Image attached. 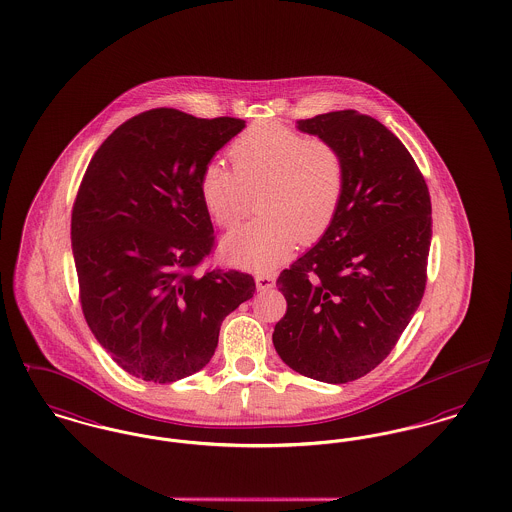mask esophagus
<instances>
[{"mask_svg": "<svg viewBox=\"0 0 512 512\" xmlns=\"http://www.w3.org/2000/svg\"><path fill=\"white\" fill-rule=\"evenodd\" d=\"M255 282H257L259 290H271V288H274V284H276V276L269 274V272H259L255 276Z\"/></svg>", "mask_w": 512, "mask_h": 512, "instance_id": "1", "label": "esophagus"}]
</instances>
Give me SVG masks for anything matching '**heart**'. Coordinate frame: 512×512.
Listing matches in <instances>:
<instances>
[{
	"mask_svg": "<svg viewBox=\"0 0 512 512\" xmlns=\"http://www.w3.org/2000/svg\"><path fill=\"white\" fill-rule=\"evenodd\" d=\"M232 170L211 160L199 176V195L212 220L230 228L251 207L261 212L222 241V255L245 269L271 271L301 243L319 240L340 209L346 166L325 139L257 123L232 143Z\"/></svg>",
	"mask_w": 512,
	"mask_h": 512,
	"instance_id": "b5f03b06",
	"label": "heart"
}]
</instances>
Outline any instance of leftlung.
I'll list each match as a JSON object with an SVG mask.
<instances>
[{
    "label": "left lung",
    "mask_w": 512,
    "mask_h": 512,
    "mask_svg": "<svg viewBox=\"0 0 512 512\" xmlns=\"http://www.w3.org/2000/svg\"><path fill=\"white\" fill-rule=\"evenodd\" d=\"M344 158L340 209L276 286L288 309L272 342L294 371L356 381L391 354L416 313L431 245V199L412 154L381 121L340 110L298 121Z\"/></svg>",
    "instance_id": "obj_1"
}]
</instances>
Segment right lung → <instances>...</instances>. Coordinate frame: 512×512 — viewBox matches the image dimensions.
I'll return each instance as SVG.
<instances>
[{
    "mask_svg": "<svg viewBox=\"0 0 512 512\" xmlns=\"http://www.w3.org/2000/svg\"><path fill=\"white\" fill-rule=\"evenodd\" d=\"M243 127L154 108L121 123L79 185L71 245L83 315L133 377L172 383L201 371L226 315L255 294L251 274L195 272L214 249L199 176Z\"/></svg>",
    "mask_w": 512,
    "mask_h": 512,
    "instance_id": "1",
    "label": "right lung"
}]
</instances>
